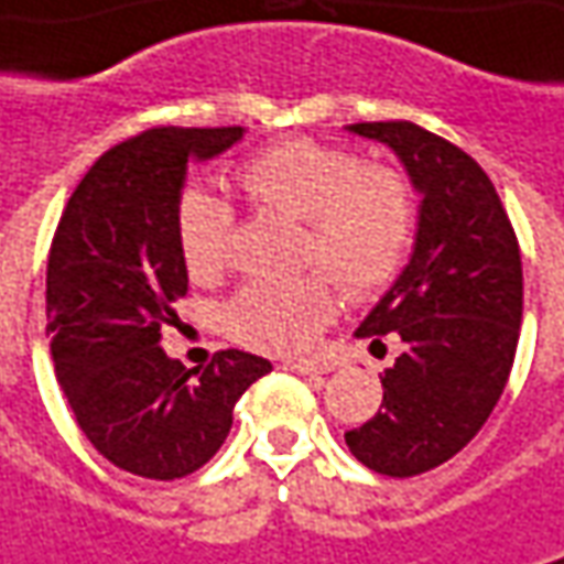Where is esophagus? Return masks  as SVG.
Listing matches in <instances>:
<instances>
[{"label": "esophagus", "mask_w": 564, "mask_h": 564, "mask_svg": "<svg viewBox=\"0 0 564 564\" xmlns=\"http://www.w3.org/2000/svg\"><path fill=\"white\" fill-rule=\"evenodd\" d=\"M285 368H289V371H297V375H304V378H316V380L332 371L328 365H319V362H285Z\"/></svg>", "instance_id": "1"}]
</instances>
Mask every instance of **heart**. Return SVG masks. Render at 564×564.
<instances>
[{"instance_id": "1", "label": "heart", "mask_w": 564, "mask_h": 564, "mask_svg": "<svg viewBox=\"0 0 564 564\" xmlns=\"http://www.w3.org/2000/svg\"><path fill=\"white\" fill-rule=\"evenodd\" d=\"M239 184L263 212L304 220L301 263L325 270L352 301L375 297L402 270L414 236V193L402 171L297 138L248 159ZM232 232L230 202L205 186L181 196L177 245L193 279L212 282L227 270ZM332 316L325 275L254 279L227 306V332L245 347L294 356L316 344Z\"/></svg>"}]
</instances>
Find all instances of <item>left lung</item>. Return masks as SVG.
Returning <instances> with one entry per match:
<instances>
[{
	"label": "left lung",
	"instance_id": "left-lung-1",
	"mask_svg": "<svg viewBox=\"0 0 564 564\" xmlns=\"http://www.w3.org/2000/svg\"><path fill=\"white\" fill-rule=\"evenodd\" d=\"M347 128L387 143L421 193L411 260L356 328L371 349L393 334L402 352L380 378L383 411L344 436L359 464L408 479L452 460L495 411L522 325V254L495 184L460 147L414 122Z\"/></svg>",
	"mask_w": 564,
	"mask_h": 564
}]
</instances>
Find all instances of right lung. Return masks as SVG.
I'll list each match as a JSON object with an SVG mask.
<instances>
[{
  "label": "right lung",
  "mask_w": 564,
  "mask_h": 564,
  "mask_svg": "<svg viewBox=\"0 0 564 564\" xmlns=\"http://www.w3.org/2000/svg\"><path fill=\"white\" fill-rule=\"evenodd\" d=\"M245 128H150L116 143L73 189L48 251L45 313L57 383L85 438L143 479H181L208 464L239 395L273 371L220 349L205 371L169 359L162 325L186 294L177 202L186 162L215 159Z\"/></svg>",
  "instance_id": "1"
}]
</instances>
